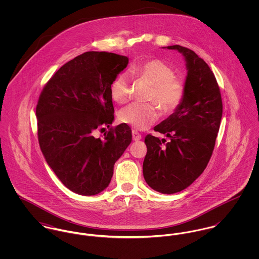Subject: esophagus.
<instances>
[{
  "label": "esophagus",
  "instance_id": "1",
  "mask_svg": "<svg viewBox=\"0 0 259 259\" xmlns=\"http://www.w3.org/2000/svg\"><path fill=\"white\" fill-rule=\"evenodd\" d=\"M132 134H133V140H134L135 142H138V141L142 140V136H141V134H140V133H138L137 131H133V132H132Z\"/></svg>",
  "mask_w": 259,
  "mask_h": 259
}]
</instances>
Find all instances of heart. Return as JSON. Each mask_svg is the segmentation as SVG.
<instances>
[{
  "instance_id": "1",
  "label": "heart",
  "mask_w": 259,
  "mask_h": 259,
  "mask_svg": "<svg viewBox=\"0 0 259 259\" xmlns=\"http://www.w3.org/2000/svg\"><path fill=\"white\" fill-rule=\"evenodd\" d=\"M131 73L152 84L148 101L154 103H135L122 109L118 113L120 122L135 130H147L158 118L159 109L157 103L164 112H171L183 102L185 83L175 75V70L165 62L158 59L148 60L133 67ZM110 91L115 103L119 105L127 103L131 97V83L127 76L124 74L116 75L111 81Z\"/></svg>"
}]
</instances>
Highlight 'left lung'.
<instances>
[{
    "label": "left lung",
    "mask_w": 259,
    "mask_h": 259,
    "mask_svg": "<svg viewBox=\"0 0 259 259\" xmlns=\"http://www.w3.org/2000/svg\"><path fill=\"white\" fill-rule=\"evenodd\" d=\"M167 49L185 57V97L169 117L154 126L169 141L146 137L143 172L152 189L171 194L189 186L205 169L220 131L222 100L217 78L201 58L179 45Z\"/></svg>",
    "instance_id": "left-lung-1"
}]
</instances>
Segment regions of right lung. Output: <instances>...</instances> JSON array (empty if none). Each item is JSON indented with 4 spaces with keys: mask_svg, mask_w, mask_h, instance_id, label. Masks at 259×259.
<instances>
[{
    "mask_svg": "<svg viewBox=\"0 0 259 259\" xmlns=\"http://www.w3.org/2000/svg\"><path fill=\"white\" fill-rule=\"evenodd\" d=\"M127 64L126 57L113 53H83L60 68L39 95V148L59 180L77 194L102 192L132 143L127 124L110 127L114 118L110 87ZM106 126L109 132L103 140L93 137Z\"/></svg>",
    "mask_w": 259,
    "mask_h": 259,
    "instance_id": "add662e5",
    "label": "right lung"
}]
</instances>
